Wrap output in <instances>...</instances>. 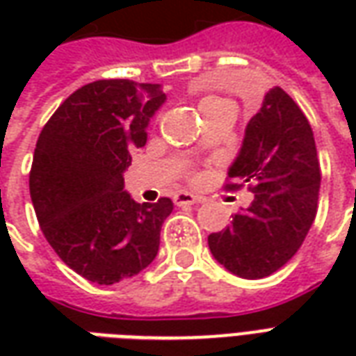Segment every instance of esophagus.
<instances>
[{
	"label": "esophagus",
	"instance_id": "esophagus-1",
	"mask_svg": "<svg viewBox=\"0 0 356 356\" xmlns=\"http://www.w3.org/2000/svg\"><path fill=\"white\" fill-rule=\"evenodd\" d=\"M173 202H175V206H193V204H200L202 198L191 193H179L173 196Z\"/></svg>",
	"mask_w": 356,
	"mask_h": 356
}]
</instances>
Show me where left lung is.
<instances>
[{
    "instance_id": "left-lung-1",
    "label": "left lung",
    "mask_w": 356,
    "mask_h": 356,
    "mask_svg": "<svg viewBox=\"0 0 356 356\" xmlns=\"http://www.w3.org/2000/svg\"><path fill=\"white\" fill-rule=\"evenodd\" d=\"M229 177L250 183L254 202L227 229L209 234V252L232 275L265 278L303 244L321 188L313 129L280 88L263 97L261 108L248 122Z\"/></svg>"
}]
</instances>
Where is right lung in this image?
I'll list each match as a JSON object with an SVG mask.
<instances>
[{"mask_svg": "<svg viewBox=\"0 0 356 356\" xmlns=\"http://www.w3.org/2000/svg\"><path fill=\"white\" fill-rule=\"evenodd\" d=\"M163 102L160 83L93 81L58 106L35 143L30 196L40 227L58 257L95 284L139 275L158 254L173 202L137 204L124 171Z\"/></svg>", "mask_w": 356, "mask_h": 356, "instance_id": "right-lung-1", "label": "right lung"}]
</instances>
